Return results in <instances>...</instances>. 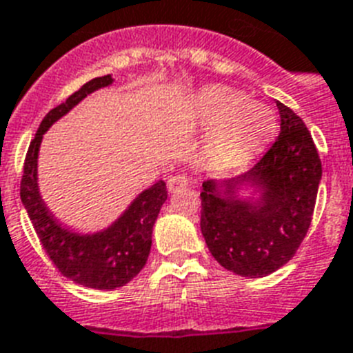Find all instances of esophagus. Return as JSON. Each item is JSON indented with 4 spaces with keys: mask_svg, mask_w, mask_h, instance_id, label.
I'll list each match as a JSON object with an SVG mask.
<instances>
[{
    "mask_svg": "<svg viewBox=\"0 0 353 353\" xmlns=\"http://www.w3.org/2000/svg\"><path fill=\"white\" fill-rule=\"evenodd\" d=\"M188 183L189 180L185 174H173L168 179V189H170V193H176V191L188 188Z\"/></svg>",
    "mask_w": 353,
    "mask_h": 353,
    "instance_id": "34e87169",
    "label": "esophagus"
}]
</instances>
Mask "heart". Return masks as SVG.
Wrapping results in <instances>:
<instances>
[{
  "mask_svg": "<svg viewBox=\"0 0 353 353\" xmlns=\"http://www.w3.org/2000/svg\"><path fill=\"white\" fill-rule=\"evenodd\" d=\"M196 121L212 128L208 151L212 159L236 164L258 155L276 131L272 110L260 103H249L240 92L211 86L193 101Z\"/></svg>",
  "mask_w": 353,
  "mask_h": 353,
  "instance_id": "heart-1",
  "label": "heart"
}]
</instances>
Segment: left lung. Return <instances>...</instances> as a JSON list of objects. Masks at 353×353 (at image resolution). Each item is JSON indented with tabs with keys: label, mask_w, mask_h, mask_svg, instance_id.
Masks as SVG:
<instances>
[{
	"label": "left lung",
	"mask_w": 353,
	"mask_h": 353,
	"mask_svg": "<svg viewBox=\"0 0 353 353\" xmlns=\"http://www.w3.org/2000/svg\"><path fill=\"white\" fill-rule=\"evenodd\" d=\"M279 110V137L247 173L202 183L200 229L212 258L243 278L272 274L307 236L312 222L321 159L310 131L288 106ZM243 185L261 194L236 195Z\"/></svg>",
	"instance_id": "8db88e82"
}]
</instances>
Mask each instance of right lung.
I'll list each match as a JSON object with an SVG mask.
<instances>
[{"label":"right lung","mask_w":353,"mask_h":353,"mask_svg":"<svg viewBox=\"0 0 353 353\" xmlns=\"http://www.w3.org/2000/svg\"><path fill=\"white\" fill-rule=\"evenodd\" d=\"M112 83V75L92 79L72 93L65 103L46 113L28 145L21 176V202L55 269L75 283L97 290L124 287L142 270L151 250L153 225L162 203L168 200L165 182L159 180L142 191L104 231L79 234L61 225L43 202L37 188V155L43 135L55 121L77 106L86 95Z\"/></svg>","instance_id":"right-lung-1"}]
</instances>
